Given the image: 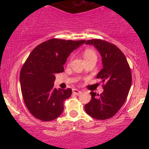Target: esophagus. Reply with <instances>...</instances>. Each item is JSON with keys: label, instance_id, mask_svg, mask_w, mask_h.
I'll return each instance as SVG.
<instances>
[{"label": "esophagus", "instance_id": "obj_1", "mask_svg": "<svg viewBox=\"0 0 149 149\" xmlns=\"http://www.w3.org/2000/svg\"><path fill=\"white\" fill-rule=\"evenodd\" d=\"M73 94H74V95H79L80 94H81V92L79 91L78 90H77V89H73Z\"/></svg>", "mask_w": 149, "mask_h": 149}]
</instances>
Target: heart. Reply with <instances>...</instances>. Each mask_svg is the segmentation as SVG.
<instances>
[{"label":"heart","instance_id":"1","mask_svg":"<svg viewBox=\"0 0 149 149\" xmlns=\"http://www.w3.org/2000/svg\"><path fill=\"white\" fill-rule=\"evenodd\" d=\"M83 57L85 60V59H90V58H97V54L92 49H86L83 52Z\"/></svg>","mask_w":149,"mask_h":149}]
</instances>
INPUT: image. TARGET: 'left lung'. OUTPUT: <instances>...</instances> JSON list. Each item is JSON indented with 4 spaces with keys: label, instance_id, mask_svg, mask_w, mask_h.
Listing matches in <instances>:
<instances>
[{
    "label": "left lung",
    "instance_id": "8db88e82",
    "mask_svg": "<svg viewBox=\"0 0 149 149\" xmlns=\"http://www.w3.org/2000/svg\"><path fill=\"white\" fill-rule=\"evenodd\" d=\"M100 53L103 69L97 78H101L104 92H90L92 99L85 105L87 113L97 120H106L116 115L127 99L132 84V73L125 54L117 46L100 39L87 40Z\"/></svg>",
    "mask_w": 149,
    "mask_h": 149
}]
</instances>
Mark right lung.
<instances>
[{"label": "right lung", "instance_id": "1", "mask_svg": "<svg viewBox=\"0 0 149 149\" xmlns=\"http://www.w3.org/2000/svg\"><path fill=\"white\" fill-rule=\"evenodd\" d=\"M85 42L52 38L42 42L30 53L20 71V84L26 107L42 121H50L61 115L64 102L72 93L54 88L55 73L64 71L63 65L69 54Z\"/></svg>", "mask_w": 149, "mask_h": 149}]
</instances>
